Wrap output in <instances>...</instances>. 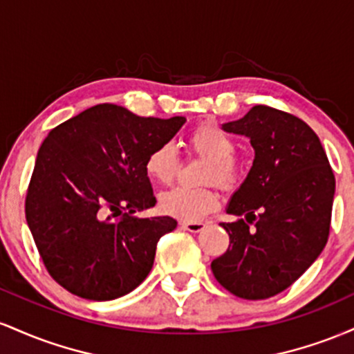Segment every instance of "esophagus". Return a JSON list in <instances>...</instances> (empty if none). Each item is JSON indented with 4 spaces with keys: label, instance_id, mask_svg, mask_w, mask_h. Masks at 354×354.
Segmentation results:
<instances>
[{
    "label": "esophagus",
    "instance_id": "1",
    "mask_svg": "<svg viewBox=\"0 0 354 354\" xmlns=\"http://www.w3.org/2000/svg\"><path fill=\"white\" fill-rule=\"evenodd\" d=\"M180 226H181L183 230L189 231V233H200V231H201L203 228H205V225H203V223H200V221H194V223H191V221H181Z\"/></svg>",
    "mask_w": 354,
    "mask_h": 354
}]
</instances>
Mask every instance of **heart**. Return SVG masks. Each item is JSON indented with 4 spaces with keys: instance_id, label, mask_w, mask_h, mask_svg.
<instances>
[{
    "instance_id": "obj_1",
    "label": "heart",
    "mask_w": 354,
    "mask_h": 354,
    "mask_svg": "<svg viewBox=\"0 0 354 354\" xmlns=\"http://www.w3.org/2000/svg\"><path fill=\"white\" fill-rule=\"evenodd\" d=\"M189 146L194 153L208 160L203 181H214L221 188H233L239 180V166L234 160L233 138L216 124L205 123L189 135ZM180 158L173 143H161L151 149L146 158V173L158 183H171L178 173ZM218 206V194L208 186L189 188L174 186L160 196V208L163 213L185 221L200 219L203 214Z\"/></svg>"
}]
</instances>
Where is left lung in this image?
Wrapping results in <instances>:
<instances>
[{
  "label": "left lung",
  "mask_w": 354,
  "mask_h": 354,
  "mask_svg": "<svg viewBox=\"0 0 354 354\" xmlns=\"http://www.w3.org/2000/svg\"><path fill=\"white\" fill-rule=\"evenodd\" d=\"M223 129L250 140L254 160L221 223L230 234L211 270L238 298L266 299L290 288L326 246L335 174L316 133L279 109L253 106Z\"/></svg>",
  "instance_id": "8db88e82"
}]
</instances>
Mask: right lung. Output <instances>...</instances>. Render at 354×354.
Returning a JSON list of instances; mask_svg holds the SVG:
<instances>
[{"label": "right lung", "mask_w": 354, "mask_h": 354, "mask_svg": "<svg viewBox=\"0 0 354 354\" xmlns=\"http://www.w3.org/2000/svg\"><path fill=\"white\" fill-rule=\"evenodd\" d=\"M185 121L103 103L51 129L36 156L24 211L48 273L64 290L109 301L143 283L158 241L178 225L169 216H135L156 205L146 158Z\"/></svg>", "instance_id": "obj_1"}]
</instances>
